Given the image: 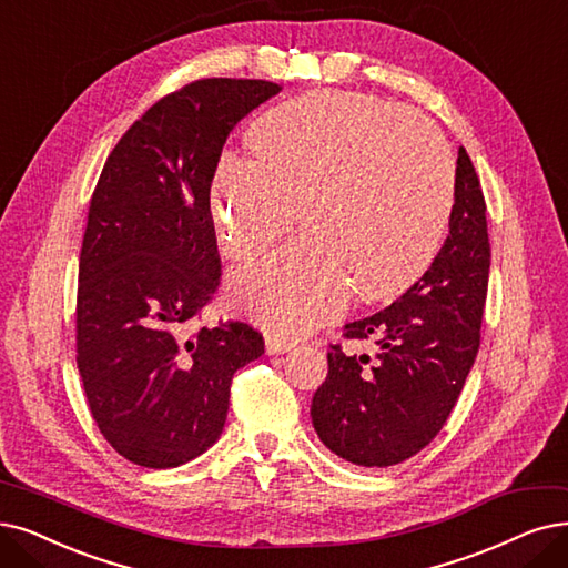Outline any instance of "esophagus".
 <instances>
[{"label":"esophagus","mask_w":568,"mask_h":568,"mask_svg":"<svg viewBox=\"0 0 568 568\" xmlns=\"http://www.w3.org/2000/svg\"><path fill=\"white\" fill-rule=\"evenodd\" d=\"M293 349V343L277 333H267L265 335V352L267 354H286Z\"/></svg>","instance_id":"obj_1"}]
</instances>
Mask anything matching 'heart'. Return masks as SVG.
<instances>
[{
	"instance_id": "b5f03b06",
	"label": "heart",
	"mask_w": 568,
	"mask_h": 568,
	"mask_svg": "<svg viewBox=\"0 0 568 568\" xmlns=\"http://www.w3.org/2000/svg\"><path fill=\"white\" fill-rule=\"evenodd\" d=\"M254 161L225 153L210 207L225 258L252 261L298 214L305 235L235 272L231 298L284 337L331 322L352 291L366 301L410 286L445 235L455 163L443 134L368 95L312 93L248 130Z\"/></svg>"
}]
</instances>
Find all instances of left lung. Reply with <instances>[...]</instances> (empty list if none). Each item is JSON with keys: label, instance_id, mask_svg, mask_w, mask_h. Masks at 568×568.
I'll return each mask as SVG.
<instances>
[{"label": "left lung", "instance_id": "1", "mask_svg": "<svg viewBox=\"0 0 568 568\" xmlns=\"http://www.w3.org/2000/svg\"><path fill=\"white\" fill-rule=\"evenodd\" d=\"M489 261L485 195L462 146L438 256L398 301L345 326L347 339H371L373 354L331 345L328 375L310 415L337 457L384 468L438 436L480 349Z\"/></svg>", "mask_w": 568, "mask_h": 568}]
</instances>
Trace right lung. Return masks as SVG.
I'll return each instance as SVG.
<instances>
[{"instance_id": "right-lung-1", "label": "right lung", "mask_w": 568, "mask_h": 568, "mask_svg": "<svg viewBox=\"0 0 568 568\" xmlns=\"http://www.w3.org/2000/svg\"><path fill=\"white\" fill-rule=\"evenodd\" d=\"M200 79L158 100L109 153L79 258L77 366L100 434L176 468L221 436L233 375L265 352L244 322L191 331L221 277L210 181L233 128L280 93Z\"/></svg>"}]
</instances>
